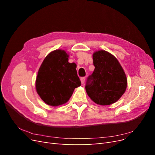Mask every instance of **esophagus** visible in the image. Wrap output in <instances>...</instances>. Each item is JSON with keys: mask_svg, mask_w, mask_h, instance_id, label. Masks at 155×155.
Returning <instances> with one entry per match:
<instances>
[{"mask_svg": "<svg viewBox=\"0 0 155 155\" xmlns=\"http://www.w3.org/2000/svg\"><path fill=\"white\" fill-rule=\"evenodd\" d=\"M85 77H82L81 78V82L82 84H83L85 83Z\"/></svg>", "mask_w": 155, "mask_h": 155, "instance_id": "esophagus-1", "label": "esophagus"}]
</instances>
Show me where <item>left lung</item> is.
Segmentation results:
<instances>
[{
    "label": "left lung",
    "instance_id": "left-lung-1",
    "mask_svg": "<svg viewBox=\"0 0 155 155\" xmlns=\"http://www.w3.org/2000/svg\"><path fill=\"white\" fill-rule=\"evenodd\" d=\"M95 67L86 82L87 94L96 104L109 105L116 102L127 88V78L124 70L114 56L105 50L93 54Z\"/></svg>",
    "mask_w": 155,
    "mask_h": 155
}]
</instances>
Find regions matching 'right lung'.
I'll return each instance as SVG.
<instances>
[{
    "label": "right lung",
    "mask_w": 155,
    "mask_h": 155,
    "mask_svg": "<svg viewBox=\"0 0 155 155\" xmlns=\"http://www.w3.org/2000/svg\"><path fill=\"white\" fill-rule=\"evenodd\" d=\"M66 51L56 50L44 59L36 79L37 94L46 104L58 106L67 102L74 89L81 85L76 64L68 63Z\"/></svg>",
    "instance_id": "obj_1"
}]
</instances>
